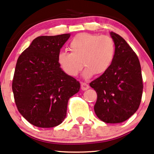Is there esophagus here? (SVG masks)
<instances>
[{
	"label": "esophagus",
	"mask_w": 154,
	"mask_h": 154,
	"mask_svg": "<svg viewBox=\"0 0 154 154\" xmlns=\"http://www.w3.org/2000/svg\"><path fill=\"white\" fill-rule=\"evenodd\" d=\"M81 89L84 91V90H87L89 89V85L85 82H81Z\"/></svg>",
	"instance_id": "34e87169"
}]
</instances>
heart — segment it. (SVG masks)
<instances>
[{"mask_svg": "<svg viewBox=\"0 0 154 154\" xmlns=\"http://www.w3.org/2000/svg\"><path fill=\"white\" fill-rule=\"evenodd\" d=\"M70 49L72 51L59 53L58 62L64 72L72 77L78 75L83 63L86 66L82 73L85 78L95 74L103 75L110 67L116 54L114 41L106 35L77 34L70 42Z\"/></svg>", "mask_w": 154, "mask_h": 154, "instance_id": "obj_1", "label": "heart"}]
</instances>
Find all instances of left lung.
<instances>
[{"label": "left lung", "instance_id": "left-lung-1", "mask_svg": "<svg viewBox=\"0 0 154 154\" xmlns=\"http://www.w3.org/2000/svg\"><path fill=\"white\" fill-rule=\"evenodd\" d=\"M116 46L110 67L90 83L97 92L96 116L107 123H119L131 117L139 107L143 92L141 68L136 53L124 38L110 33Z\"/></svg>", "mask_w": 154, "mask_h": 154}]
</instances>
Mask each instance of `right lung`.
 I'll return each mask as SVG.
<instances>
[{"label": "right lung", "instance_id": "obj_1", "mask_svg": "<svg viewBox=\"0 0 154 154\" xmlns=\"http://www.w3.org/2000/svg\"><path fill=\"white\" fill-rule=\"evenodd\" d=\"M70 34L42 36L18 57L12 90L20 113L39 128H53L66 116L68 100L80 84L63 71L58 62L61 48Z\"/></svg>", "mask_w": 154, "mask_h": 154}]
</instances>
